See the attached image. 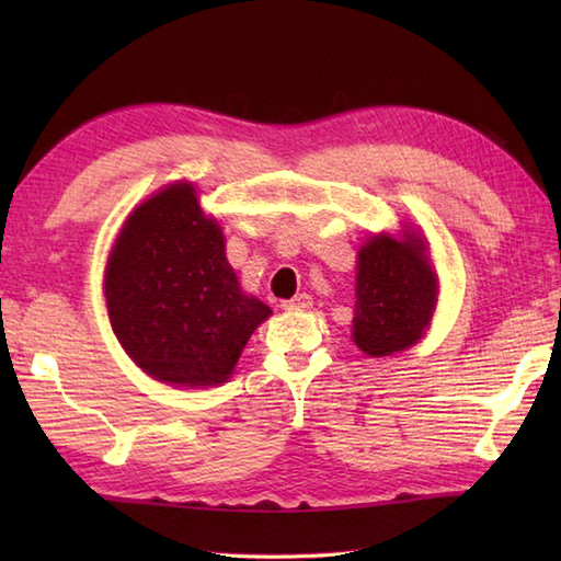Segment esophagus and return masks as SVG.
Segmentation results:
<instances>
[{"label":"esophagus","mask_w":561,"mask_h":561,"mask_svg":"<svg viewBox=\"0 0 561 561\" xmlns=\"http://www.w3.org/2000/svg\"><path fill=\"white\" fill-rule=\"evenodd\" d=\"M313 306V296L311 294H296L294 299L282 301L284 311H306V308Z\"/></svg>","instance_id":"obj_1"}]
</instances>
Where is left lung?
Returning a JSON list of instances; mask_svg holds the SVG:
<instances>
[{"label":"left lung","mask_w":561,"mask_h":561,"mask_svg":"<svg viewBox=\"0 0 561 561\" xmlns=\"http://www.w3.org/2000/svg\"><path fill=\"white\" fill-rule=\"evenodd\" d=\"M424 241L371 238L356 265L354 342L362 352L386 356L402 352L424 335L436 306V274Z\"/></svg>","instance_id":"obj_1"}]
</instances>
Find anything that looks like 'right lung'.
I'll use <instances>...</instances> for the list:
<instances>
[{"label": "right lung", "instance_id": "right-lung-1", "mask_svg": "<svg viewBox=\"0 0 561 561\" xmlns=\"http://www.w3.org/2000/svg\"><path fill=\"white\" fill-rule=\"evenodd\" d=\"M224 248L187 183L161 190L125 221L105 267V301L117 340L151 378L224 383L272 313L238 287Z\"/></svg>", "mask_w": 561, "mask_h": 561}]
</instances>
